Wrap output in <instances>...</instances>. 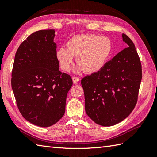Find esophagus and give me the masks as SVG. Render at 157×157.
Wrapping results in <instances>:
<instances>
[{"mask_svg":"<svg viewBox=\"0 0 157 157\" xmlns=\"http://www.w3.org/2000/svg\"><path fill=\"white\" fill-rule=\"evenodd\" d=\"M72 79H73V83H75V84L78 83L79 82V80H80V78L77 77H73Z\"/></svg>","mask_w":157,"mask_h":157,"instance_id":"1","label":"esophagus"}]
</instances>
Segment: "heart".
I'll return each instance as SVG.
<instances>
[{"label":"heart","instance_id":"heart-1","mask_svg":"<svg viewBox=\"0 0 157 157\" xmlns=\"http://www.w3.org/2000/svg\"><path fill=\"white\" fill-rule=\"evenodd\" d=\"M67 48L61 47L56 51V58L60 67L65 71L70 69L74 57L78 63L73 68L75 73L84 71L87 73L100 70L111 54L112 44L106 36L80 35L71 38L67 43Z\"/></svg>","mask_w":157,"mask_h":157}]
</instances>
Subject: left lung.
I'll return each mask as SVG.
<instances>
[{
  "mask_svg": "<svg viewBox=\"0 0 157 157\" xmlns=\"http://www.w3.org/2000/svg\"><path fill=\"white\" fill-rule=\"evenodd\" d=\"M128 47L107 61L98 72L84 77L85 111L96 124L111 126L124 120L134 109L142 78L136 47L122 35Z\"/></svg>",
  "mask_w": 157,
  "mask_h": 157,
  "instance_id": "1",
  "label": "left lung"
}]
</instances>
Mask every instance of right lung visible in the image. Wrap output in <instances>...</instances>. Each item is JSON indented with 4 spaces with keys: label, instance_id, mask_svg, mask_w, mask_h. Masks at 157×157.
<instances>
[{
    "label": "right lung",
    "instance_id": "add662e5",
    "mask_svg": "<svg viewBox=\"0 0 157 157\" xmlns=\"http://www.w3.org/2000/svg\"><path fill=\"white\" fill-rule=\"evenodd\" d=\"M55 30H40L27 38L16 53L12 88L22 116L31 124L49 127L65 111L70 76L59 71Z\"/></svg>",
    "mask_w": 157,
    "mask_h": 157
}]
</instances>
